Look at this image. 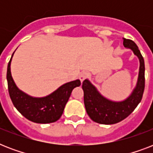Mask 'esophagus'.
<instances>
[{"instance_id": "obj_1", "label": "esophagus", "mask_w": 153, "mask_h": 153, "mask_svg": "<svg viewBox=\"0 0 153 153\" xmlns=\"http://www.w3.org/2000/svg\"><path fill=\"white\" fill-rule=\"evenodd\" d=\"M88 76V74H87V72L86 71H82L79 74V79H80V81L83 82V80L85 79H86V77Z\"/></svg>"}]
</instances>
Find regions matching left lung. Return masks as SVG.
Segmentation results:
<instances>
[{
	"mask_svg": "<svg viewBox=\"0 0 153 153\" xmlns=\"http://www.w3.org/2000/svg\"><path fill=\"white\" fill-rule=\"evenodd\" d=\"M125 48L131 49L140 60V70L137 83L133 93L122 102H113L107 99L86 79L82 85L84 92V105L91 120L97 123L112 125L126 118L136 109L142 99L145 91V61L137 44L131 39L123 40Z\"/></svg>",
	"mask_w": 153,
	"mask_h": 153,
	"instance_id": "8db88e82",
	"label": "left lung"
}]
</instances>
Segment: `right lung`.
<instances>
[{
    "instance_id": "1",
    "label": "right lung",
    "mask_w": 153,
    "mask_h": 153,
    "mask_svg": "<svg viewBox=\"0 0 153 153\" xmlns=\"http://www.w3.org/2000/svg\"><path fill=\"white\" fill-rule=\"evenodd\" d=\"M12 57L7 68V81L8 93L14 106L27 120L36 123H52L58 121L62 116L73 89L81 85L80 80L67 82L48 96L33 98L20 91L16 86L10 71Z\"/></svg>"
}]
</instances>
